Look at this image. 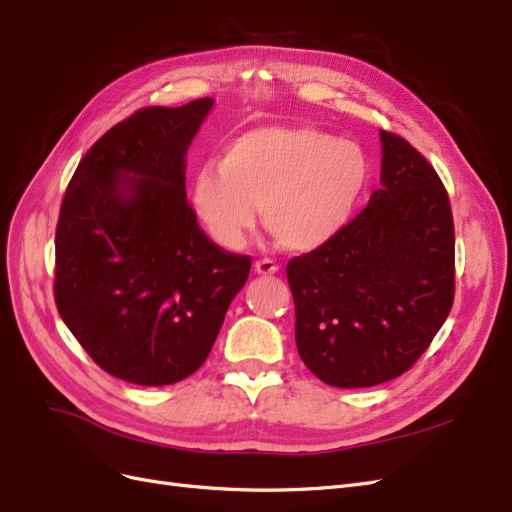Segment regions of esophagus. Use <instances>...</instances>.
Segmentation results:
<instances>
[{"mask_svg": "<svg viewBox=\"0 0 512 512\" xmlns=\"http://www.w3.org/2000/svg\"><path fill=\"white\" fill-rule=\"evenodd\" d=\"M254 269H256L258 275H273V273L280 271V267H277V262L271 260V258H260V260H256Z\"/></svg>", "mask_w": 512, "mask_h": 512, "instance_id": "obj_1", "label": "esophagus"}]
</instances>
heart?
<instances>
[{
  "label": "heart",
  "instance_id": "b5f03b06",
  "mask_svg": "<svg viewBox=\"0 0 512 512\" xmlns=\"http://www.w3.org/2000/svg\"><path fill=\"white\" fill-rule=\"evenodd\" d=\"M369 183L363 149L316 128L265 126L239 134L192 181V207L211 239L237 250L256 224L286 250L312 252L342 230Z\"/></svg>",
  "mask_w": 512,
  "mask_h": 512
}]
</instances>
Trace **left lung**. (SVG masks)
Returning <instances> with one entry per match:
<instances>
[{"mask_svg": "<svg viewBox=\"0 0 512 512\" xmlns=\"http://www.w3.org/2000/svg\"><path fill=\"white\" fill-rule=\"evenodd\" d=\"M380 141V190L331 241L286 267L301 359L339 389L408 371L455 299V226L444 185L406 138L382 130Z\"/></svg>", "mask_w": 512, "mask_h": 512, "instance_id": "1", "label": "left lung"}]
</instances>
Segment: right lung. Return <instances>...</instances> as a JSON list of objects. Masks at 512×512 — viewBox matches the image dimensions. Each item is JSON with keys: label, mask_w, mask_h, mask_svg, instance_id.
I'll return each mask as SVG.
<instances>
[{"label": "right lung", "mask_w": 512, "mask_h": 512, "mask_svg": "<svg viewBox=\"0 0 512 512\" xmlns=\"http://www.w3.org/2000/svg\"><path fill=\"white\" fill-rule=\"evenodd\" d=\"M211 106H147L119 121L85 153L61 203L59 316L119 380L192 376L250 275V256L215 245L185 198V153Z\"/></svg>", "instance_id": "right-lung-1"}]
</instances>
